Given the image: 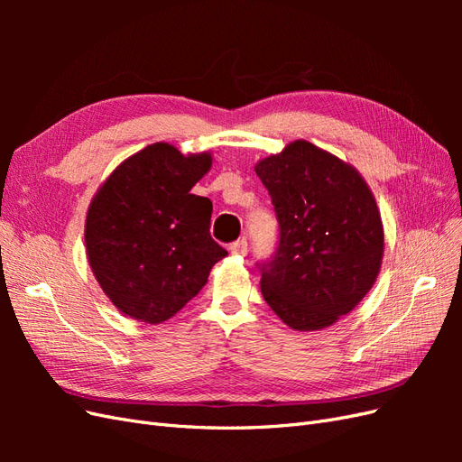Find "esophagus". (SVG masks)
<instances>
[{
    "mask_svg": "<svg viewBox=\"0 0 462 462\" xmlns=\"http://www.w3.org/2000/svg\"><path fill=\"white\" fill-rule=\"evenodd\" d=\"M229 253L235 254V256H246V253H248V243H246L245 239H239V241L231 243Z\"/></svg>",
    "mask_w": 462,
    "mask_h": 462,
    "instance_id": "34e87169",
    "label": "esophagus"
}]
</instances>
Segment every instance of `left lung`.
Wrapping results in <instances>:
<instances>
[{"instance_id":"obj_1","label":"left lung","mask_w":462,"mask_h":462,"mask_svg":"<svg viewBox=\"0 0 462 462\" xmlns=\"http://www.w3.org/2000/svg\"><path fill=\"white\" fill-rule=\"evenodd\" d=\"M279 223L275 253L258 262L270 309L299 331L331 326L372 289L383 256V227L374 194L355 167L295 141L262 160Z\"/></svg>"}]
</instances>
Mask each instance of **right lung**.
<instances>
[{
  "label": "right lung",
  "instance_id": "add662e5",
  "mask_svg": "<svg viewBox=\"0 0 462 462\" xmlns=\"http://www.w3.org/2000/svg\"><path fill=\"white\" fill-rule=\"evenodd\" d=\"M209 165V153L183 156L156 143L125 160L97 190L87 216L88 262L123 314L162 324L227 256L209 235L212 202L190 194Z\"/></svg>",
  "mask_w": 462,
  "mask_h": 462
}]
</instances>
